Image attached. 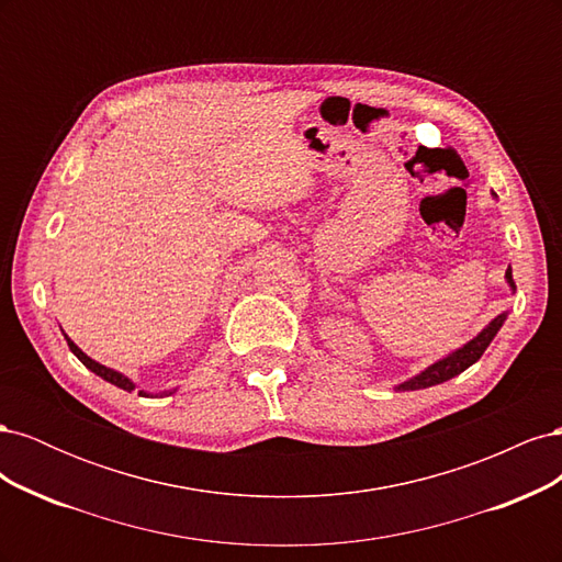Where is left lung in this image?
Listing matches in <instances>:
<instances>
[{"mask_svg": "<svg viewBox=\"0 0 562 562\" xmlns=\"http://www.w3.org/2000/svg\"><path fill=\"white\" fill-rule=\"evenodd\" d=\"M497 196V194H495ZM506 283L512 285V291H516V283H514V274H512V267L506 269ZM506 321V312L499 314L497 318H492L487 326L475 335L471 342H467L462 349H457L452 353H448L446 359L436 361L434 366H429L427 370H422L419 375H415L413 380H407L403 384H398L396 389L398 391H415V389H427V386H434V384H440V382H448L452 380L454 375H459V372H464L469 366H473L475 361L481 359L483 351L490 347L492 339H495V335L499 333V328L504 326Z\"/></svg>", "mask_w": 562, "mask_h": 562, "instance_id": "1", "label": "left lung"}]
</instances>
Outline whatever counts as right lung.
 <instances>
[{"instance_id":"1","label":"right lung","mask_w":562,"mask_h":562,"mask_svg":"<svg viewBox=\"0 0 562 562\" xmlns=\"http://www.w3.org/2000/svg\"><path fill=\"white\" fill-rule=\"evenodd\" d=\"M65 339H67V347H70V351L77 356V359L87 366L91 372H95L98 378H103L105 382H110V384H114V386H119V389H124V391H133L135 389V384L126 378V375H122V372H116V370H112V368H108V366H100L98 361H93V359H89L87 353H83L70 337L65 335ZM168 394H173V391H164V396H168ZM138 396H149L147 391H138Z\"/></svg>"}]
</instances>
